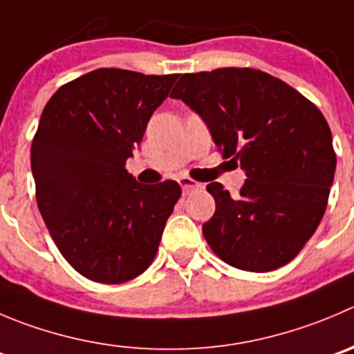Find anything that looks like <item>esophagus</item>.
Masks as SVG:
<instances>
[{
    "mask_svg": "<svg viewBox=\"0 0 354 354\" xmlns=\"http://www.w3.org/2000/svg\"><path fill=\"white\" fill-rule=\"evenodd\" d=\"M179 184H180V187H183V193L184 194H189L191 191H194V189H198V187H201L200 184L196 183V180L189 179V177H180Z\"/></svg>",
    "mask_w": 354,
    "mask_h": 354,
    "instance_id": "esophagus-1",
    "label": "esophagus"
}]
</instances>
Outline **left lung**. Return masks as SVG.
Masks as SVG:
<instances>
[{
	"mask_svg": "<svg viewBox=\"0 0 354 354\" xmlns=\"http://www.w3.org/2000/svg\"><path fill=\"white\" fill-rule=\"evenodd\" d=\"M207 123L222 158L240 163L238 196L218 183L203 236L225 264L266 272L288 264L315 234L335 174L322 111L281 80L250 67L180 74L170 93Z\"/></svg>",
	"mask_w": 354,
	"mask_h": 354,
	"instance_id": "obj_1",
	"label": "left lung"
}]
</instances>
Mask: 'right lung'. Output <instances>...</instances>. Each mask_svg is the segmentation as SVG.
Listing matches in <instances>:
<instances>
[{
	"instance_id": "right-lung-1",
	"label": "right lung",
	"mask_w": 354,
	"mask_h": 354,
	"mask_svg": "<svg viewBox=\"0 0 354 354\" xmlns=\"http://www.w3.org/2000/svg\"><path fill=\"white\" fill-rule=\"evenodd\" d=\"M177 74L95 69L60 86L32 139L36 201L50 236L80 274L124 283L142 274L183 191L144 186L124 165Z\"/></svg>"
}]
</instances>
